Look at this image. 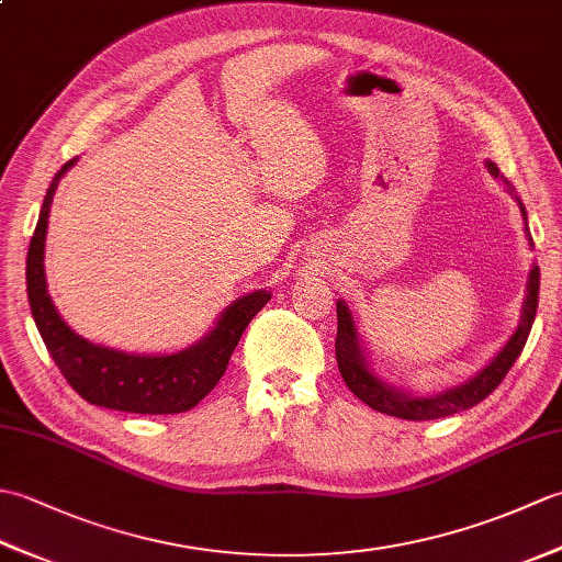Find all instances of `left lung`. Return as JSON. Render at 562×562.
Here are the masks:
<instances>
[{
    "mask_svg": "<svg viewBox=\"0 0 562 562\" xmlns=\"http://www.w3.org/2000/svg\"><path fill=\"white\" fill-rule=\"evenodd\" d=\"M485 164H487V171H491L495 178H503L493 161H485ZM517 202H519L524 224H527V210H524L519 198H517ZM524 229H527L529 246H533L529 226H524ZM539 284H541V272H539V266H533L529 272L521 324L515 330V336L509 338L505 348L497 352L495 360L487 364L483 372H479L473 379L465 381V384H461L457 389H449L445 393H437V396H425V398L408 396V393L386 386L384 381L372 374V369L367 367V357L360 348V338H357V328H355L350 308L340 300L336 306V312H338L336 360H338V369L345 379V384H348V389L355 393V396L364 401L369 408L393 415V417H403V420H437V417H447V415L473 408V405H479L483 398L491 396V393L499 384H503V379L507 376L512 364L517 362V357L521 355L524 345H527L531 324L536 318V308H539Z\"/></svg>",
    "mask_w": 562,
    "mask_h": 562,
    "instance_id": "left-lung-1",
    "label": "left lung"
}]
</instances>
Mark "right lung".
I'll return each instance as SVG.
<instances>
[{"mask_svg":"<svg viewBox=\"0 0 562 562\" xmlns=\"http://www.w3.org/2000/svg\"><path fill=\"white\" fill-rule=\"evenodd\" d=\"M75 161H67L47 188L26 258L29 304L45 348L67 384L91 405L139 415H171L195 408L217 386L246 326L270 302V294L260 290L236 300L229 308H224L212 333L188 350L173 355H127L77 336L53 306L43 268L53 195L59 178Z\"/></svg>","mask_w":562,"mask_h":562,"instance_id":"right-lung-1","label":"right lung"}]
</instances>
